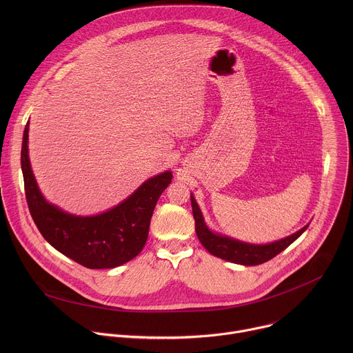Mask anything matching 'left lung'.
Segmentation results:
<instances>
[{"label":"left lung","mask_w":353,"mask_h":353,"mask_svg":"<svg viewBox=\"0 0 353 353\" xmlns=\"http://www.w3.org/2000/svg\"><path fill=\"white\" fill-rule=\"evenodd\" d=\"M191 207H192V215L195 221V233L210 253L215 257L223 259L230 263L241 264V265H259L265 261H270L275 256H278L281 251H283L288 245H290L301 233H303L307 228L305 226L303 229H300L299 232L278 240L271 244H264V245H256V244H248V243H241L237 240H233L230 237L219 236L212 233L203 218V214H201L194 196H191Z\"/></svg>","instance_id":"1"}]
</instances>
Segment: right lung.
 Masks as SVG:
<instances>
[{
    "label": "right lung",
    "instance_id": "right-lung-1",
    "mask_svg": "<svg viewBox=\"0 0 353 353\" xmlns=\"http://www.w3.org/2000/svg\"><path fill=\"white\" fill-rule=\"evenodd\" d=\"M28 132L29 121L23 131L21 163L26 203L41 236L60 253L90 270L114 268L137 257L146 243L150 218L172 181V173L149 179L124 203L105 214L74 216L41 196L29 163Z\"/></svg>",
    "mask_w": 353,
    "mask_h": 353
}]
</instances>
